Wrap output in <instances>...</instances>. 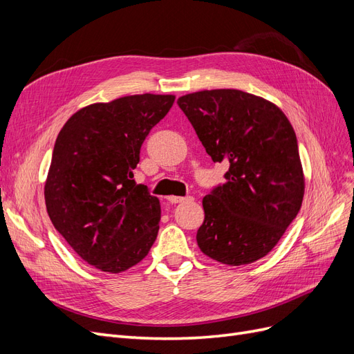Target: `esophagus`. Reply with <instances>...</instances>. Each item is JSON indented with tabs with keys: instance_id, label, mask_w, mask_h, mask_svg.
I'll list each match as a JSON object with an SVG mask.
<instances>
[{
	"instance_id": "1",
	"label": "esophagus",
	"mask_w": 354,
	"mask_h": 354,
	"mask_svg": "<svg viewBox=\"0 0 354 354\" xmlns=\"http://www.w3.org/2000/svg\"><path fill=\"white\" fill-rule=\"evenodd\" d=\"M168 201L171 203H181V202H192L194 198L192 196H186V198H181V196H168Z\"/></svg>"
}]
</instances>
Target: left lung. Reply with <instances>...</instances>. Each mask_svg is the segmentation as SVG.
<instances>
[{
  "label": "left lung",
  "instance_id": "1",
  "mask_svg": "<svg viewBox=\"0 0 354 354\" xmlns=\"http://www.w3.org/2000/svg\"><path fill=\"white\" fill-rule=\"evenodd\" d=\"M226 183L202 199L201 251L229 266L263 259L297 217L304 174L295 131L272 102L241 90H203L177 100Z\"/></svg>",
  "mask_w": 354,
  "mask_h": 354
}]
</instances>
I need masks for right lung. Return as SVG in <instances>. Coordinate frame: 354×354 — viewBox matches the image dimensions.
<instances>
[{"label": "right lung", "instance_id": "right-lung-1", "mask_svg": "<svg viewBox=\"0 0 354 354\" xmlns=\"http://www.w3.org/2000/svg\"><path fill=\"white\" fill-rule=\"evenodd\" d=\"M174 100L146 93L85 106L56 138L44 187L48 217L95 269H130L158 236L159 199L136 185L133 169L145 138Z\"/></svg>", "mask_w": 354, "mask_h": 354}]
</instances>
